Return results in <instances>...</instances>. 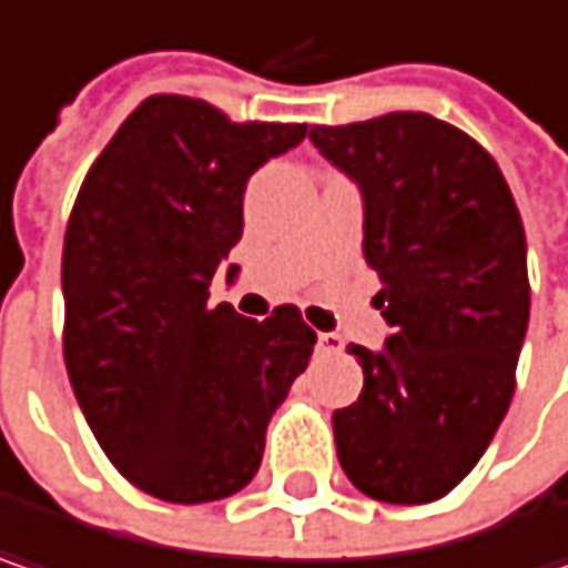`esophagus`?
Here are the masks:
<instances>
[{"mask_svg":"<svg viewBox=\"0 0 568 568\" xmlns=\"http://www.w3.org/2000/svg\"><path fill=\"white\" fill-rule=\"evenodd\" d=\"M318 351H322V354H341V351H344V337L325 335V332H322V335H318Z\"/></svg>","mask_w":568,"mask_h":568,"instance_id":"esophagus-1","label":"esophagus"}]
</instances>
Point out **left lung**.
<instances>
[{
    "mask_svg": "<svg viewBox=\"0 0 568 568\" xmlns=\"http://www.w3.org/2000/svg\"><path fill=\"white\" fill-rule=\"evenodd\" d=\"M308 139L364 191V256L393 328L381 354L347 344L364 389L332 416L337 458L374 500L429 504L478 465L514 399L530 322L520 211L488 149L429 113Z\"/></svg>",
    "mask_w": 568,
    "mask_h": 568,
    "instance_id": "left-lung-1",
    "label": "left lung"
}]
</instances>
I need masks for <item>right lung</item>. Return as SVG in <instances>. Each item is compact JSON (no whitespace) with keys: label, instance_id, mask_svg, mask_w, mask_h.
Masks as SVG:
<instances>
[{"label":"right lung","instance_id":"add662e5","mask_svg":"<svg viewBox=\"0 0 568 568\" xmlns=\"http://www.w3.org/2000/svg\"><path fill=\"white\" fill-rule=\"evenodd\" d=\"M305 130L155 93L80 184L61 260L64 364L113 468L159 500L246 488L273 409L308 367L315 332L295 305L256 322L207 302L243 233L246 181Z\"/></svg>","mask_w":568,"mask_h":568}]
</instances>
